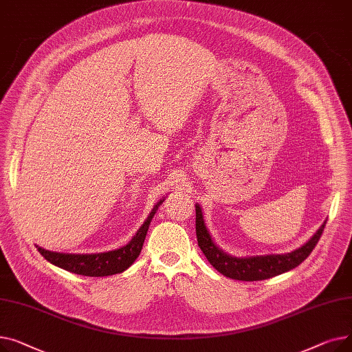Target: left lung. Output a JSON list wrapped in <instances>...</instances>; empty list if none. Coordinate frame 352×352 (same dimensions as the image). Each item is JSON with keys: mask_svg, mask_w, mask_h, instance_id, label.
Instances as JSON below:
<instances>
[{"mask_svg": "<svg viewBox=\"0 0 352 352\" xmlns=\"http://www.w3.org/2000/svg\"><path fill=\"white\" fill-rule=\"evenodd\" d=\"M325 224L327 221H324V224L320 227V230L309 238V241H307L298 250H294L287 254H270L239 258L224 252L214 244L212 238L204 224V217H202L201 207L198 204L195 206V231L198 247L204 252L210 264L218 272L238 281L267 280L298 267L318 244Z\"/></svg>", "mask_w": 352, "mask_h": 352, "instance_id": "1", "label": "left lung"}]
</instances>
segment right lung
Masks as SVG:
<instances>
[{
  "label": "right lung",
  "mask_w": 352,
  "mask_h": 352,
  "mask_svg": "<svg viewBox=\"0 0 352 352\" xmlns=\"http://www.w3.org/2000/svg\"><path fill=\"white\" fill-rule=\"evenodd\" d=\"M162 202L164 198L154 206L150 215L144 221V224L140 227L131 241L118 250L98 254H65L48 251L40 245L35 247L48 263L74 274L85 276H107L120 274L128 267H131V264L137 260V256L142 250L148 227H150L151 219Z\"/></svg>",
  "instance_id": "1"
}]
</instances>
